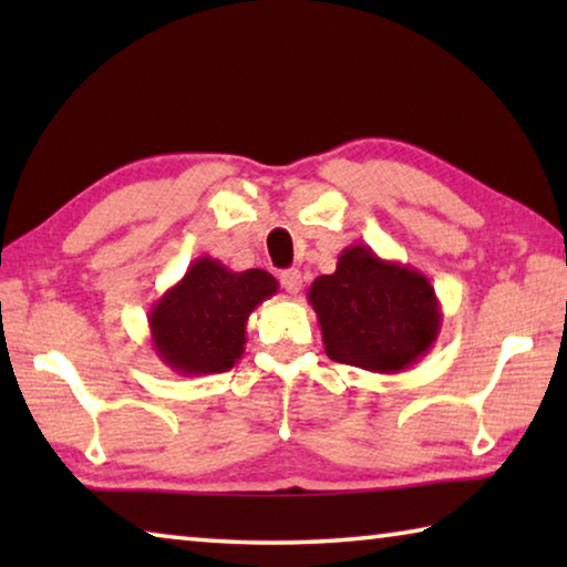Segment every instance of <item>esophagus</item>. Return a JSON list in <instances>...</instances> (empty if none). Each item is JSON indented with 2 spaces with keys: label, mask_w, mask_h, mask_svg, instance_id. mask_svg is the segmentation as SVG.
<instances>
[{
  "label": "esophagus",
  "mask_w": 567,
  "mask_h": 567,
  "mask_svg": "<svg viewBox=\"0 0 567 567\" xmlns=\"http://www.w3.org/2000/svg\"><path fill=\"white\" fill-rule=\"evenodd\" d=\"M280 285L285 287L287 292L290 295H297L302 290V275H300V270H285L282 275H280Z\"/></svg>",
  "instance_id": "esophagus-1"
}]
</instances>
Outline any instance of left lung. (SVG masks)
Wrapping results in <instances>:
<instances>
[{
	"instance_id": "8db88e82",
	"label": "left lung",
	"mask_w": 567,
	"mask_h": 567,
	"mask_svg": "<svg viewBox=\"0 0 567 567\" xmlns=\"http://www.w3.org/2000/svg\"><path fill=\"white\" fill-rule=\"evenodd\" d=\"M328 358L380 375H395L433 348L443 310L435 287L415 267L382 260L368 245L338 257L307 292Z\"/></svg>"
}]
</instances>
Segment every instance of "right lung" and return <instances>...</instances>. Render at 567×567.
Segmentation results:
<instances>
[{"label":"right lung","instance_id":"add662e5","mask_svg":"<svg viewBox=\"0 0 567 567\" xmlns=\"http://www.w3.org/2000/svg\"><path fill=\"white\" fill-rule=\"evenodd\" d=\"M277 290L267 270L233 272L197 257L147 312L152 350L177 375L227 372L245 352L249 315Z\"/></svg>","mask_w":567,"mask_h":567}]
</instances>
